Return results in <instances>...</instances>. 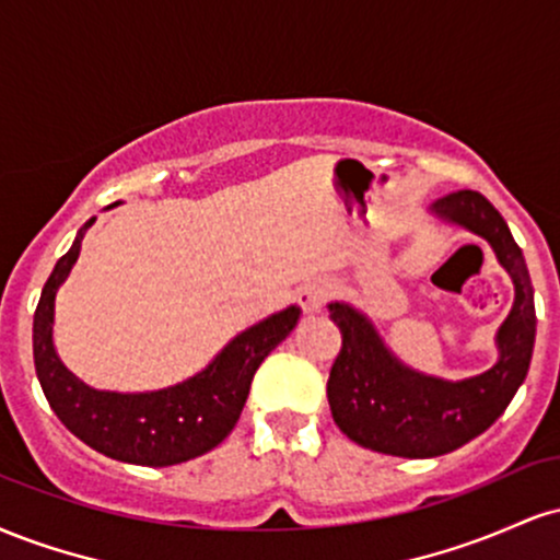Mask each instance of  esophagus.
Returning a JSON list of instances; mask_svg holds the SVG:
<instances>
[{
  "instance_id": "obj_1",
  "label": "esophagus",
  "mask_w": 560,
  "mask_h": 560,
  "mask_svg": "<svg viewBox=\"0 0 560 560\" xmlns=\"http://www.w3.org/2000/svg\"><path fill=\"white\" fill-rule=\"evenodd\" d=\"M331 292H334V284L329 279H313V281H307V284H302L298 289V300H300L302 311L311 313V316L313 313H320V307L329 302Z\"/></svg>"
}]
</instances>
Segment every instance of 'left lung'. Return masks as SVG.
<instances>
[{
	"label": "left lung",
	"instance_id": "1",
	"mask_svg": "<svg viewBox=\"0 0 560 560\" xmlns=\"http://www.w3.org/2000/svg\"><path fill=\"white\" fill-rule=\"evenodd\" d=\"M432 210L492 244L516 284V300L498 331L500 361L466 382H442L405 369L361 313L331 302L329 313L342 334L326 384L334 423L358 445L400 458L453 453L490 429L522 387L535 350V289L503 215L471 189L436 199Z\"/></svg>",
	"mask_w": 560,
	"mask_h": 560
}]
</instances>
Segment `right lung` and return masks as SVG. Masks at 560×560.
Listing matches in <instances>:
<instances>
[{"instance_id": "add662e5", "label": "right lung", "mask_w": 560, "mask_h": 560, "mask_svg": "<svg viewBox=\"0 0 560 560\" xmlns=\"http://www.w3.org/2000/svg\"><path fill=\"white\" fill-rule=\"evenodd\" d=\"M92 223L94 218L79 231L73 247L57 260L38 298L34 313L36 376L57 419L96 453L137 466L184 464L226 440L240 421L255 371L298 326L300 311L287 307L242 331L202 374L176 387L144 395L96 392L70 374L52 345L57 287L79 260L83 231Z\"/></svg>"}]
</instances>
